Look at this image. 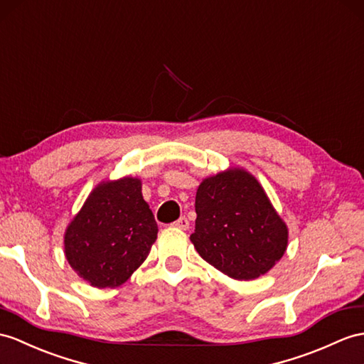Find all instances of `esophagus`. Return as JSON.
I'll return each instance as SVG.
<instances>
[{
    "label": "esophagus",
    "instance_id": "1",
    "mask_svg": "<svg viewBox=\"0 0 364 364\" xmlns=\"http://www.w3.org/2000/svg\"><path fill=\"white\" fill-rule=\"evenodd\" d=\"M173 225L177 227V228H181V230H188L190 228V220L185 216H182V218L177 219Z\"/></svg>",
    "mask_w": 364,
    "mask_h": 364
}]
</instances>
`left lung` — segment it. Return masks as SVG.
Wrapping results in <instances>:
<instances>
[{"label": "left lung", "instance_id": "1", "mask_svg": "<svg viewBox=\"0 0 364 364\" xmlns=\"http://www.w3.org/2000/svg\"><path fill=\"white\" fill-rule=\"evenodd\" d=\"M194 249L230 278L249 281L269 272L287 247V227L258 181L230 170L203 181L196 193Z\"/></svg>", "mask_w": 364, "mask_h": 364}]
</instances>
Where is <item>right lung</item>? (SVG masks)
Listing matches in <instances>:
<instances>
[{
	"mask_svg": "<svg viewBox=\"0 0 364 364\" xmlns=\"http://www.w3.org/2000/svg\"><path fill=\"white\" fill-rule=\"evenodd\" d=\"M157 232L139 179L105 182L66 230V259L94 287L120 286L146 259Z\"/></svg>",
	"mask_w": 364,
	"mask_h": 364,
	"instance_id": "obj_1",
	"label": "right lung"
}]
</instances>
